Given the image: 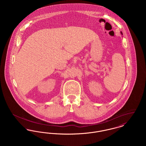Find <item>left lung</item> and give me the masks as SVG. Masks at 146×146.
Wrapping results in <instances>:
<instances>
[{
  "label": "left lung",
  "instance_id": "left-lung-1",
  "mask_svg": "<svg viewBox=\"0 0 146 146\" xmlns=\"http://www.w3.org/2000/svg\"><path fill=\"white\" fill-rule=\"evenodd\" d=\"M120 33H121V35H123V33H122L121 32H120Z\"/></svg>",
  "mask_w": 146,
  "mask_h": 146
}]
</instances>
